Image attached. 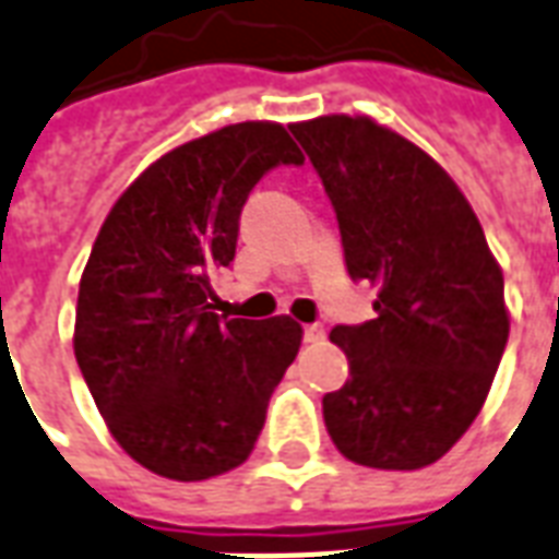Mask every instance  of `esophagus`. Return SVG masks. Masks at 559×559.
<instances>
[{"label": "esophagus", "mask_w": 559, "mask_h": 559, "mask_svg": "<svg viewBox=\"0 0 559 559\" xmlns=\"http://www.w3.org/2000/svg\"><path fill=\"white\" fill-rule=\"evenodd\" d=\"M304 338L309 344H321L326 338V333H324V326L321 324H306L304 326Z\"/></svg>", "instance_id": "obj_1"}]
</instances>
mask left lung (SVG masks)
<instances>
[{"mask_svg": "<svg viewBox=\"0 0 559 559\" xmlns=\"http://www.w3.org/2000/svg\"><path fill=\"white\" fill-rule=\"evenodd\" d=\"M333 200L344 262L377 285V318L335 326L350 377L324 394L350 463L415 472L442 460L484 409L510 335L501 264L433 155L365 115L288 126Z\"/></svg>", "mask_w": 559, "mask_h": 559, "instance_id": "8db88e82", "label": "left lung"}]
</instances>
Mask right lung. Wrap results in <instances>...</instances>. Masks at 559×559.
Instances as JSON below:
<instances>
[{
	"instance_id": "right-lung-1",
	"label": "right lung",
	"mask_w": 559,
	"mask_h": 559,
	"mask_svg": "<svg viewBox=\"0 0 559 559\" xmlns=\"http://www.w3.org/2000/svg\"><path fill=\"white\" fill-rule=\"evenodd\" d=\"M276 165H304V153L274 120L174 146L117 197L82 271L75 362L115 442L167 480L245 463L304 342L288 314L221 318L212 304L241 205Z\"/></svg>"
}]
</instances>
